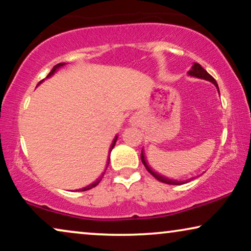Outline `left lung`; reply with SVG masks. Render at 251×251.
Segmentation results:
<instances>
[{
  "label": "left lung",
  "instance_id": "left-lung-1",
  "mask_svg": "<svg viewBox=\"0 0 251 251\" xmlns=\"http://www.w3.org/2000/svg\"><path fill=\"white\" fill-rule=\"evenodd\" d=\"M188 75H191V76H194V77H198V78H203V80H207V81H210L212 82L216 85V88H217V90L219 92V89H218V84L217 82H216V80L214 77L211 76L210 74L208 73L207 71L204 70L203 67L201 66L200 64L198 63H194L193 66H192V68L190 71L187 72ZM140 159H142V162L144 163V166H145V168L147 169V171L152 175L153 177H155L157 180L159 181H162V183H166V184H169V185H181L184 183H186V181H178V180H174V179H169V178H166L163 176H161V175L156 174L155 171L152 170V168H151L149 164H147V162L145 161V156H144V153H143V150H142V154H140Z\"/></svg>",
  "mask_w": 251,
  "mask_h": 251
}]
</instances>
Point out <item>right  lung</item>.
Wrapping results in <instances>:
<instances>
[{"mask_svg":"<svg viewBox=\"0 0 251 251\" xmlns=\"http://www.w3.org/2000/svg\"><path fill=\"white\" fill-rule=\"evenodd\" d=\"M64 65H65V63H60V64H57V65H56V66H54V67L52 68V70H51V72H50V73H49V74H48V76H47V77H50V76H51V75H53V74H54V72H56V71L58 70V68L63 67V66H64ZM42 81H43V80H42ZM42 81H40V82H39V84H40V83H41V82H42ZM116 140H118V136H116V137H115V138H114V140H113V143H112V145H111V149H109V154H111V151L113 150V147H114V146H115V143H116ZM108 164H109V157H108V160H107V166H106V169H107ZM105 171H106V170H105ZM104 174H105V173H102V174H101V176H100V177H99L97 180H96V181H94V183H92V184H90V185H88V186H85L84 188H82V190H80V191H88V190H91V188H92V187L97 186V185H98L99 183H100V180H101V178H102V176H104Z\"/></svg>","mask_w":251,"mask_h":251,"instance_id":"right-lung-1","label":"right lung"}]
</instances>
